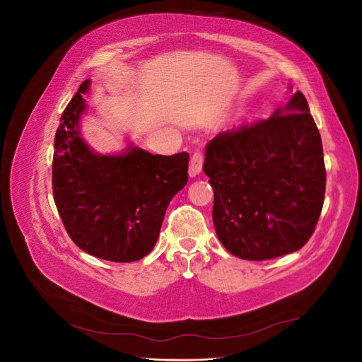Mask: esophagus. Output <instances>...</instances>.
Segmentation results:
<instances>
[{"mask_svg": "<svg viewBox=\"0 0 362 362\" xmlns=\"http://www.w3.org/2000/svg\"><path fill=\"white\" fill-rule=\"evenodd\" d=\"M202 164H204V156H202V152H199V151H196L194 154L192 156V158H190V175H198L201 170H202Z\"/></svg>", "mask_w": 362, "mask_h": 362, "instance_id": "obj_1", "label": "esophagus"}]
</instances>
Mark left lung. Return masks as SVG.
<instances>
[{"instance_id": "1", "label": "left lung", "mask_w": 362, "mask_h": 362, "mask_svg": "<svg viewBox=\"0 0 362 362\" xmlns=\"http://www.w3.org/2000/svg\"><path fill=\"white\" fill-rule=\"evenodd\" d=\"M204 172L228 252L264 261L299 250L314 233L326 189L322 139L303 93L272 117L208 141Z\"/></svg>"}]
</instances>
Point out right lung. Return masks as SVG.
Returning <instances> with one entry per match:
<instances>
[{"mask_svg":"<svg viewBox=\"0 0 362 362\" xmlns=\"http://www.w3.org/2000/svg\"><path fill=\"white\" fill-rule=\"evenodd\" d=\"M81 83L60 119L52 157V193L72 242L87 254L131 262L154 249L170 199L189 181V154L152 156L129 145L100 156L80 136Z\"/></svg>","mask_w":362,"mask_h":362,"instance_id":"1","label":"right lung"}]
</instances>
